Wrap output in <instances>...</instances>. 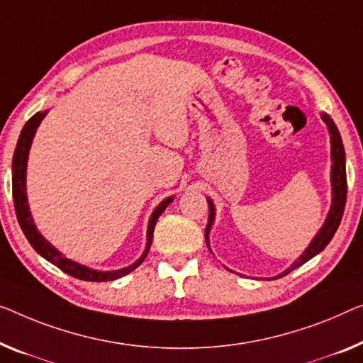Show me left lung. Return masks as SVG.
Here are the masks:
<instances>
[{
    "label": "left lung",
    "instance_id": "1",
    "mask_svg": "<svg viewBox=\"0 0 363 363\" xmlns=\"http://www.w3.org/2000/svg\"><path fill=\"white\" fill-rule=\"evenodd\" d=\"M323 121L326 122L329 133H331L333 205H331V210H329L326 223L323 225L320 233L315 236V240L311 241V245L308 246V250L301 254L300 259L294 264V266H291L290 269H286L285 272L279 275V277H284V275L291 272L294 269L300 267L301 264L310 261L311 257H315L318 252H321L324 247L329 245V241L333 240V236L337 231L340 220H342V215H344L345 199H347V176H345V153H344V147H342V140H340L339 130L336 125H334L331 117L326 116V113H323ZM207 200H208V223H207V228H205V241H207V246H208V231H210V226H212V223H213L215 208H213L212 200L210 199H207Z\"/></svg>",
    "mask_w": 363,
    "mask_h": 363
}]
</instances>
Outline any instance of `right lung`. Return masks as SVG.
<instances>
[{
  "label": "right lung",
  "instance_id": "add662e5",
  "mask_svg": "<svg viewBox=\"0 0 363 363\" xmlns=\"http://www.w3.org/2000/svg\"><path fill=\"white\" fill-rule=\"evenodd\" d=\"M47 112H37L35 116H32L29 121L26 122V125L23 128V132L19 135L18 145H16V151L13 156V199H14V208H16V216H18V221L21 225V230L24 231V235L27 238V241L30 242V246L40 254L43 259H47L48 262H52L53 266H57L58 269H62L65 274L72 275L74 279L79 280H86V282H109V280H116L118 277H123V275L132 272L133 269H137L140 264L145 261L147 254L150 251L151 241H153V231H155V225L158 221L160 215L164 212L167 205L172 202V197H167L163 200L158 207L155 208L153 215H151L150 223H148V241H147V247H145V252L142 254V257L138 259L137 262L132 264L125 269L121 270H113V272H99V270H93L88 269L84 266H81L78 262H73L62 256L55 247H53L50 242H48L45 238H43L39 231H37L34 220H32L30 212H29V205H27V197H26V167H27V155H29V148L32 143V138H34V133L39 123L42 122V118L45 117Z\"/></svg>",
  "mask_w": 363,
  "mask_h": 363
}]
</instances>
